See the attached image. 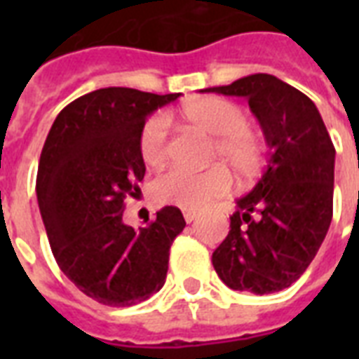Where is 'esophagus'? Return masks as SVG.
Masks as SVG:
<instances>
[{
    "instance_id": "34e87169",
    "label": "esophagus",
    "mask_w": 359,
    "mask_h": 359,
    "mask_svg": "<svg viewBox=\"0 0 359 359\" xmlns=\"http://www.w3.org/2000/svg\"><path fill=\"white\" fill-rule=\"evenodd\" d=\"M197 216H199V212H197V210H184V219L188 222V224H190V222H194Z\"/></svg>"
}]
</instances>
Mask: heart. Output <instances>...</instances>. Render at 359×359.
I'll use <instances>...</instances> for the list:
<instances>
[{
  "label": "heart",
  "mask_w": 359,
  "mask_h": 359,
  "mask_svg": "<svg viewBox=\"0 0 359 359\" xmlns=\"http://www.w3.org/2000/svg\"><path fill=\"white\" fill-rule=\"evenodd\" d=\"M180 117L191 128L214 137L210 156L224 160L240 177L259 171L264 156L261 134L248 123V115L238 104L224 97H201L180 109ZM169 152L168 117L156 114L149 117L140 134V154L149 168H162ZM231 177L222 165L191 173L171 169L152 182V197L163 205L180 208H201L212 199L225 196Z\"/></svg>",
  "instance_id": "obj_1"
}]
</instances>
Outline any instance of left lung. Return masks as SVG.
Wrapping results in <instances>:
<instances>
[{"label": "left lung", "instance_id": "1", "mask_svg": "<svg viewBox=\"0 0 359 359\" xmlns=\"http://www.w3.org/2000/svg\"><path fill=\"white\" fill-rule=\"evenodd\" d=\"M208 93L245 97L270 147L266 169L236 201L214 270L233 290L278 292L317 255L334 214L335 149L317 106L276 76L251 74Z\"/></svg>", "mask_w": 359, "mask_h": 359}]
</instances>
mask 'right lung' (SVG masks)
<instances>
[{
	"label": "right lung",
	"mask_w": 359,
	"mask_h": 359,
	"mask_svg": "<svg viewBox=\"0 0 359 359\" xmlns=\"http://www.w3.org/2000/svg\"><path fill=\"white\" fill-rule=\"evenodd\" d=\"M180 93L106 87L76 98L55 117L42 147L36 199L61 272L98 304L130 307L162 289L169 250L186 222L177 207L134 229L124 199L140 191V134L154 109Z\"/></svg>",
	"instance_id": "1"
}]
</instances>
